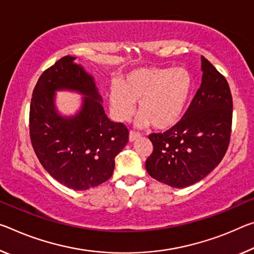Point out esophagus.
<instances>
[{"mask_svg": "<svg viewBox=\"0 0 254 254\" xmlns=\"http://www.w3.org/2000/svg\"><path fill=\"white\" fill-rule=\"evenodd\" d=\"M140 136H141V134H140L139 132L131 130V131H130V134H128V139H130V141H134V140L139 139Z\"/></svg>", "mask_w": 254, "mask_h": 254, "instance_id": "34e87169", "label": "esophagus"}]
</instances>
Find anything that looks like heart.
Returning <instances> with one entry per match:
<instances>
[{
  "label": "heart",
  "instance_id": "b5f03b06",
  "mask_svg": "<svg viewBox=\"0 0 254 254\" xmlns=\"http://www.w3.org/2000/svg\"><path fill=\"white\" fill-rule=\"evenodd\" d=\"M192 91V76L184 67L140 69L128 73L110 89L113 114L127 121L139 102L140 121L157 128H168L182 118Z\"/></svg>",
  "mask_w": 254,
  "mask_h": 254
}]
</instances>
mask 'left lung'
Segmentation results:
<instances>
[{
    "mask_svg": "<svg viewBox=\"0 0 254 254\" xmlns=\"http://www.w3.org/2000/svg\"><path fill=\"white\" fill-rule=\"evenodd\" d=\"M202 82L174 127L149 134L152 152L148 174L173 188H185L207 176L226 154L232 133L233 98L225 76L202 56Z\"/></svg>",
    "mask_w": 254,
    "mask_h": 254,
    "instance_id": "8db88e82",
    "label": "left lung"
}]
</instances>
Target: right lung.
I'll return each mask as SVG.
<instances>
[{"label": "right lung", "mask_w": 254, "mask_h": 254, "mask_svg": "<svg viewBox=\"0 0 254 254\" xmlns=\"http://www.w3.org/2000/svg\"><path fill=\"white\" fill-rule=\"evenodd\" d=\"M63 56L39 76L29 111V135L34 151L51 176L76 191L95 188L111 178L115 157L126 147V124L107 118L92 76ZM71 89L86 97L74 118L54 110V91Z\"/></svg>", "instance_id": "add662e5"}]
</instances>
